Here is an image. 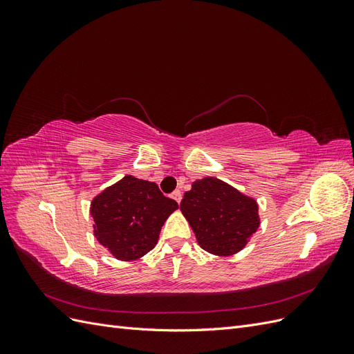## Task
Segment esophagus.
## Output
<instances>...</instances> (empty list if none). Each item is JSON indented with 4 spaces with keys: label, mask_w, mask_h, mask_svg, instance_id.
I'll list each match as a JSON object with an SVG mask.
<instances>
[{
    "label": "esophagus",
    "mask_w": 354,
    "mask_h": 354,
    "mask_svg": "<svg viewBox=\"0 0 354 354\" xmlns=\"http://www.w3.org/2000/svg\"><path fill=\"white\" fill-rule=\"evenodd\" d=\"M171 198H173L177 203H180V201H181V198H183V195H181L180 190H174L173 195H171Z\"/></svg>",
    "instance_id": "obj_1"
}]
</instances>
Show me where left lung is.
I'll list each match as a JSON object with an SVG mask.
<instances>
[{
  "instance_id": "left-lung-1",
  "label": "left lung",
  "mask_w": 354,
  "mask_h": 354,
  "mask_svg": "<svg viewBox=\"0 0 354 354\" xmlns=\"http://www.w3.org/2000/svg\"><path fill=\"white\" fill-rule=\"evenodd\" d=\"M180 209L199 245L216 255L241 251L260 226L257 202L214 177L195 181Z\"/></svg>"
}]
</instances>
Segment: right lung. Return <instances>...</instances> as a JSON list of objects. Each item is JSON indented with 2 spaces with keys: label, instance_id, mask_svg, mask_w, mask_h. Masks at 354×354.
<instances>
[{
  "label": "right lung",
  "instance_id": "add662e5",
  "mask_svg": "<svg viewBox=\"0 0 354 354\" xmlns=\"http://www.w3.org/2000/svg\"><path fill=\"white\" fill-rule=\"evenodd\" d=\"M177 208L152 181L125 176L94 198V234L116 259H140L153 250L160 227Z\"/></svg>",
  "mask_w": 354,
  "mask_h": 354
}]
</instances>
